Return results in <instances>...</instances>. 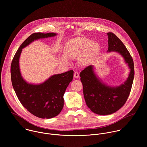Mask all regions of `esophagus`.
<instances>
[{"mask_svg": "<svg viewBox=\"0 0 147 147\" xmlns=\"http://www.w3.org/2000/svg\"><path fill=\"white\" fill-rule=\"evenodd\" d=\"M79 76H80L79 73H78L77 71H76V72L74 73V78H77L79 77Z\"/></svg>", "mask_w": 147, "mask_h": 147, "instance_id": "1", "label": "esophagus"}]
</instances>
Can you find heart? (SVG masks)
I'll return each mask as SVG.
<instances>
[{
  "label": "heart",
  "mask_w": 147,
  "mask_h": 147,
  "mask_svg": "<svg viewBox=\"0 0 147 147\" xmlns=\"http://www.w3.org/2000/svg\"><path fill=\"white\" fill-rule=\"evenodd\" d=\"M100 49L98 42L86 38H76L66 45L64 49L65 56L60 57V60L64 64H69V59H79L82 66L90 65Z\"/></svg>",
  "instance_id": "1"
}]
</instances>
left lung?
Wrapping results in <instances>:
<instances>
[{"mask_svg":"<svg viewBox=\"0 0 147 147\" xmlns=\"http://www.w3.org/2000/svg\"><path fill=\"white\" fill-rule=\"evenodd\" d=\"M107 35L108 52L114 51L121 55L128 64L130 73L124 84L111 87L98 78L94 66H88L81 72L83 95L87 107L94 113L102 115L114 113L124 105L130 95L134 78V61L129 51L114 34L109 32Z\"/></svg>","mask_w":147,"mask_h":147,"instance_id":"left-lung-1","label":"left lung"}]
</instances>
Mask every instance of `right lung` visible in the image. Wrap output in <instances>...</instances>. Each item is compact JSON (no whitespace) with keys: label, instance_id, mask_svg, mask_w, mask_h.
<instances>
[{"label":"right lung","instance_id":"obj_1","mask_svg":"<svg viewBox=\"0 0 147 147\" xmlns=\"http://www.w3.org/2000/svg\"><path fill=\"white\" fill-rule=\"evenodd\" d=\"M56 35L53 33L32 34L17 49L11 66L12 84L19 101L30 113L40 118H51L61 112L64 107V94L73 80L74 71L70 70L55 74L41 84L28 83L21 76L19 58L22 49L34 40Z\"/></svg>","mask_w":147,"mask_h":147}]
</instances>
